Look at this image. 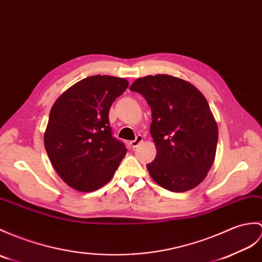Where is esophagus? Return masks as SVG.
<instances>
[{"instance_id": "1", "label": "esophagus", "mask_w": 262, "mask_h": 262, "mask_svg": "<svg viewBox=\"0 0 262 262\" xmlns=\"http://www.w3.org/2000/svg\"><path fill=\"white\" fill-rule=\"evenodd\" d=\"M143 142V136L142 135H137L136 136V138L134 139V141H132L130 142V146H132V148H136L137 146L141 144Z\"/></svg>"}]
</instances>
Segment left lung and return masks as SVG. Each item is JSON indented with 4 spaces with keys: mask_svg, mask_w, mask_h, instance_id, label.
<instances>
[{
    "mask_svg": "<svg viewBox=\"0 0 262 262\" xmlns=\"http://www.w3.org/2000/svg\"><path fill=\"white\" fill-rule=\"evenodd\" d=\"M151 111L150 134L157 147L147 169L157 184L185 192L204 180L214 161L217 125L205 97L185 80L146 76L132 83Z\"/></svg>",
    "mask_w": 262,
    "mask_h": 262,
    "instance_id": "1",
    "label": "left lung"
}]
</instances>
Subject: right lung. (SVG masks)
Returning a JSON list of instances; mask_svg holds the SVG:
<instances>
[{"mask_svg": "<svg viewBox=\"0 0 262 262\" xmlns=\"http://www.w3.org/2000/svg\"><path fill=\"white\" fill-rule=\"evenodd\" d=\"M127 87L123 78L87 77L52 106L45 147L60 178L75 190H98L111 181L125 157V144L114 137L108 114Z\"/></svg>", "mask_w": 262, "mask_h": 262, "instance_id": "obj_1", "label": "right lung"}]
</instances>
